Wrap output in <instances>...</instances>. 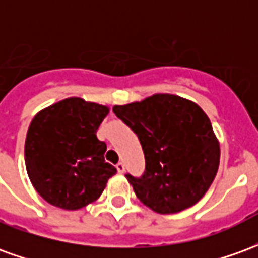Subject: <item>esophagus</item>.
I'll use <instances>...</instances> for the list:
<instances>
[{"mask_svg": "<svg viewBox=\"0 0 258 258\" xmlns=\"http://www.w3.org/2000/svg\"><path fill=\"white\" fill-rule=\"evenodd\" d=\"M116 168H117V173L118 174H123L124 170H125V167H124L123 163H117V164H116Z\"/></svg>", "mask_w": 258, "mask_h": 258, "instance_id": "esophagus-1", "label": "esophagus"}]
</instances>
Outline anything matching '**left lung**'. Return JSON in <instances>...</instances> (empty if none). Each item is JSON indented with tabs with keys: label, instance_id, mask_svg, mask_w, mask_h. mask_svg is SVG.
I'll return each mask as SVG.
<instances>
[{
	"label": "left lung",
	"instance_id": "8db88e82",
	"mask_svg": "<svg viewBox=\"0 0 258 258\" xmlns=\"http://www.w3.org/2000/svg\"><path fill=\"white\" fill-rule=\"evenodd\" d=\"M113 112L138 135L145 155L144 175H125L137 198L159 214L196 205L220 166V142L202 107L182 96L155 94L114 105Z\"/></svg>",
	"mask_w": 258,
	"mask_h": 258
}]
</instances>
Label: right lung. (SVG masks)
I'll return each mask as SVG.
<instances>
[{"label": "right lung", "instance_id": "add662e5", "mask_svg": "<svg viewBox=\"0 0 258 258\" xmlns=\"http://www.w3.org/2000/svg\"><path fill=\"white\" fill-rule=\"evenodd\" d=\"M109 107L72 96L42 109L25 142L27 175L49 205L79 210L95 202L116 168L105 162L106 144L96 130Z\"/></svg>", "mask_w": 258, "mask_h": 258}]
</instances>
